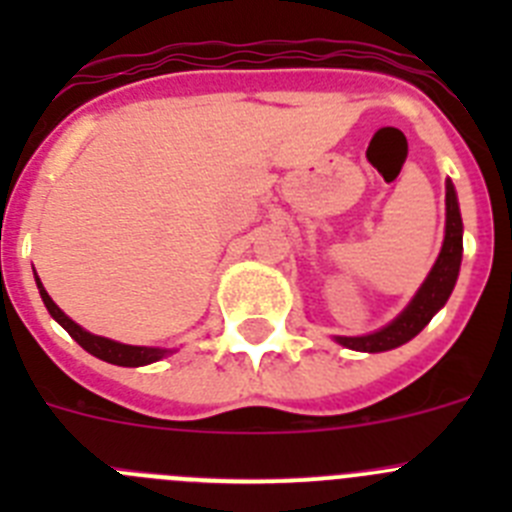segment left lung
<instances>
[{
    "instance_id": "8db88e82",
    "label": "left lung",
    "mask_w": 512,
    "mask_h": 512,
    "mask_svg": "<svg viewBox=\"0 0 512 512\" xmlns=\"http://www.w3.org/2000/svg\"><path fill=\"white\" fill-rule=\"evenodd\" d=\"M461 233H464V225H461L459 200H456V189L449 179L446 182V235H443L441 253H438L431 274L420 284L410 305L390 325L374 330L369 336H336V341L346 348H354V351L379 354V351H390V348L402 346V343L418 336L454 292L461 266V251H464Z\"/></svg>"
}]
</instances>
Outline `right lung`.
Masks as SVG:
<instances>
[{"mask_svg": "<svg viewBox=\"0 0 512 512\" xmlns=\"http://www.w3.org/2000/svg\"><path fill=\"white\" fill-rule=\"evenodd\" d=\"M35 282H38L40 297H43L45 307H48V312L53 315V320L69 330V336L74 338V341L79 343L84 351H89L92 356H97V359L107 361V364H117V366H146V364H153V361H158V359H164L166 354H171L169 348L128 346V343H117V341H110V338L94 336V333H89V330L81 328L79 323H74V320H71L69 315H66V312H63L61 307L51 300V295L45 292V287L40 284L38 277H35Z\"/></svg>", "mask_w": 512, "mask_h": 512, "instance_id": "add662e5", "label": "right lung"}]
</instances>
